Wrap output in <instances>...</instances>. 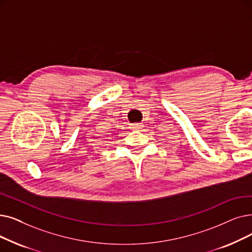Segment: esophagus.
<instances>
[{
  "mask_svg": "<svg viewBox=\"0 0 252 252\" xmlns=\"http://www.w3.org/2000/svg\"><path fill=\"white\" fill-rule=\"evenodd\" d=\"M144 126L142 123H137V124H133L130 125V129H136V130H139L141 128H143Z\"/></svg>",
  "mask_w": 252,
  "mask_h": 252,
  "instance_id": "1",
  "label": "esophagus"
}]
</instances>
